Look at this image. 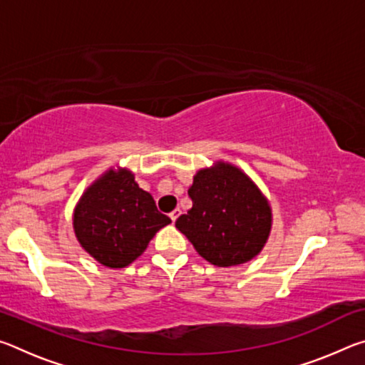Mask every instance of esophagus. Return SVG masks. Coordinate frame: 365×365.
<instances>
[{"label":"esophagus","instance_id":"obj_1","mask_svg":"<svg viewBox=\"0 0 365 365\" xmlns=\"http://www.w3.org/2000/svg\"><path fill=\"white\" fill-rule=\"evenodd\" d=\"M178 215H180V209H174V211H172V212L169 214V217H170L172 222H175Z\"/></svg>","mask_w":365,"mask_h":365}]
</instances>
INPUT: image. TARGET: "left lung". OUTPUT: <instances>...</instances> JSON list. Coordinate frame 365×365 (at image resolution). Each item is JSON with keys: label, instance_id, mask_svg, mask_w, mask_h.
Instances as JSON below:
<instances>
[{"label": "left lung", "instance_id": "left-lung-1", "mask_svg": "<svg viewBox=\"0 0 365 365\" xmlns=\"http://www.w3.org/2000/svg\"><path fill=\"white\" fill-rule=\"evenodd\" d=\"M188 196L193 206L177 219L175 227L206 261L230 267L262 250L272 224L270 206L242 170L224 163L202 169Z\"/></svg>", "mask_w": 365, "mask_h": 365}]
</instances>
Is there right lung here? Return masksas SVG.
Listing matches in <instances>:
<instances>
[{"instance_id": "right-lung-1", "label": "right lung", "mask_w": 365, "mask_h": 365, "mask_svg": "<svg viewBox=\"0 0 365 365\" xmlns=\"http://www.w3.org/2000/svg\"><path fill=\"white\" fill-rule=\"evenodd\" d=\"M170 224L132 172L109 170L85 191L73 212V230L88 255L119 269L146 250L158 230Z\"/></svg>"}]
</instances>
